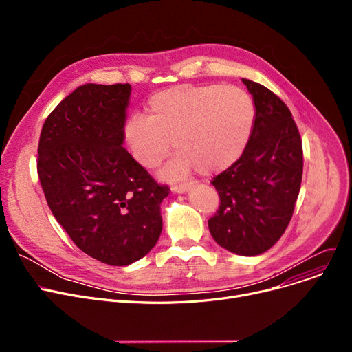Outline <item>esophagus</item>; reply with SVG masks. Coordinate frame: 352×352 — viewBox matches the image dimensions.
Listing matches in <instances>:
<instances>
[{"label":"esophagus","mask_w":352,"mask_h":352,"mask_svg":"<svg viewBox=\"0 0 352 352\" xmlns=\"http://www.w3.org/2000/svg\"><path fill=\"white\" fill-rule=\"evenodd\" d=\"M190 188H191L190 182H181V184H175V186H173V191L177 194L187 192Z\"/></svg>","instance_id":"obj_1"}]
</instances>
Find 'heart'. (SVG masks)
Segmentation results:
<instances>
[{
  "label": "heart",
  "mask_w": 352,
  "mask_h": 352,
  "mask_svg": "<svg viewBox=\"0 0 352 352\" xmlns=\"http://www.w3.org/2000/svg\"><path fill=\"white\" fill-rule=\"evenodd\" d=\"M148 117H129L122 129L133 158L146 170L178 153L162 177L175 179L198 170L204 175L224 171L244 154L255 124V105L241 88L223 84H182L148 100Z\"/></svg>",
  "instance_id": "obj_1"
}]
</instances>
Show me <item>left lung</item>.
Wrapping results in <instances>:
<instances>
[{"mask_svg": "<svg viewBox=\"0 0 352 352\" xmlns=\"http://www.w3.org/2000/svg\"><path fill=\"white\" fill-rule=\"evenodd\" d=\"M255 105L244 154L212 179L219 210L208 228L223 248L252 256L285 232L302 179V142L291 111L267 87L243 78Z\"/></svg>", "mask_w": 352, "mask_h": 352, "instance_id": "1", "label": "left lung"}]
</instances>
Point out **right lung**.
Masks as SVG:
<instances>
[{
    "mask_svg": "<svg viewBox=\"0 0 352 352\" xmlns=\"http://www.w3.org/2000/svg\"><path fill=\"white\" fill-rule=\"evenodd\" d=\"M129 84H85L44 122L36 170L47 204L81 251L116 267L150 252L170 194L125 148Z\"/></svg>",
    "mask_w": 352,
    "mask_h": 352,
    "instance_id": "1",
    "label": "right lung"
}]
</instances>
